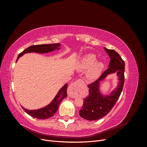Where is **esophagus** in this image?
I'll return each mask as SVG.
<instances>
[{"mask_svg": "<svg viewBox=\"0 0 147 147\" xmlns=\"http://www.w3.org/2000/svg\"><path fill=\"white\" fill-rule=\"evenodd\" d=\"M84 83V82L83 81V80L78 79L76 82L71 84L67 91L69 96L72 97V98L76 97L78 95L80 89L83 86Z\"/></svg>", "mask_w": 147, "mask_h": 147, "instance_id": "34e87169", "label": "esophagus"}]
</instances>
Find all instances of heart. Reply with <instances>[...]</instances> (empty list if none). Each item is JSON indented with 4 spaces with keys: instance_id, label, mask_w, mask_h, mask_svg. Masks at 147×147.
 <instances>
[{
    "instance_id": "obj_1",
    "label": "heart",
    "mask_w": 147,
    "mask_h": 147,
    "mask_svg": "<svg viewBox=\"0 0 147 147\" xmlns=\"http://www.w3.org/2000/svg\"><path fill=\"white\" fill-rule=\"evenodd\" d=\"M96 57L92 54L84 55L80 59L78 65L80 70H85L89 69L86 74V78L89 80H94L98 77L104 69V64L101 62H96Z\"/></svg>"
}]
</instances>
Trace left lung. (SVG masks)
Here are the masks:
<instances>
[{"mask_svg": "<svg viewBox=\"0 0 147 147\" xmlns=\"http://www.w3.org/2000/svg\"><path fill=\"white\" fill-rule=\"evenodd\" d=\"M110 57L109 68L102 74L98 79L88 84L89 95L83 100L82 108L79 111L82 118L94 121L105 117L112 109L121 95L124 82L125 64L121 56L114 50L104 48ZM116 72L119 77V84L109 96L102 95L99 92L100 82L107 74Z\"/></svg>", "mask_w": 147, "mask_h": 147, "instance_id": "obj_1", "label": "left lung"}]
</instances>
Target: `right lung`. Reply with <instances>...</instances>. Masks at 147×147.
Returning <instances> with one entry per match:
<instances>
[{
    "mask_svg": "<svg viewBox=\"0 0 147 147\" xmlns=\"http://www.w3.org/2000/svg\"><path fill=\"white\" fill-rule=\"evenodd\" d=\"M60 46L59 43H53V44H43V45H32L28 48H26L23 51H22L17 57L16 62L20 57L23 56L24 53L35 52L38 53H45L50 51H53L55 49H59ZM67 84H65V85L59 91L55 99L52 100L51 103L47 105L46 107L40 109L38 110H29L26 109H24L22 107V108L27 113L28 115H30L31 117L45 119L50 117L54 116L55 113L57 112L58 109L59 105L61 102L63 100L65 97H67Z\"/></svg>",
    "mask_w": 147,
    "mask_h": 147,
    "instance_id": "add662e5",
    "label": "right lung"
}]
</instances>
